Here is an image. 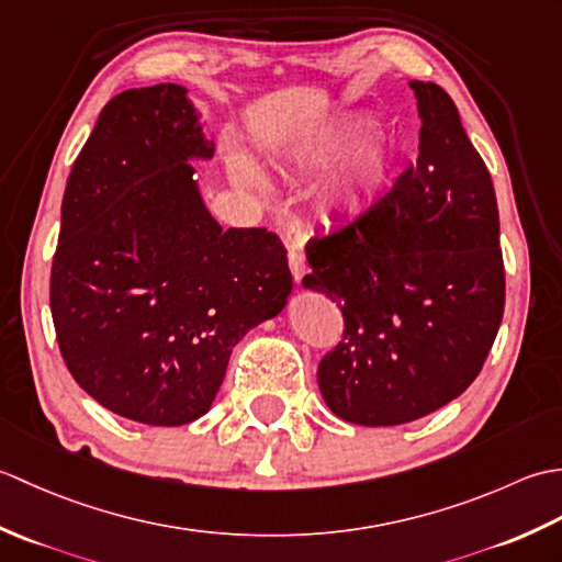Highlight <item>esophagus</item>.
I'll return each mask as SVG.
<instances>
[{
    "label": "esophagus",
    "instance_id": "1",
    "mask_svg": "<svg viewBox=\"0 0 562 562\" xmlns=\"http://www.w3.org/2000/svg\"><path fill=\"white\" fill-rule=\"evenodd\" d=\"M288 260H290V270H292V278H294V282H300L304 274H306V258H304V254L300 248H290V254H288Z\"/></svg>",
    "mask_w": 562,
    "mask_h": 562
}]
</instances>
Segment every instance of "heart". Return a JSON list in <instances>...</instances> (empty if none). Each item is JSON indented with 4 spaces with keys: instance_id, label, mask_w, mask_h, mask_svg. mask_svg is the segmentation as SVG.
Here are the masks:
<instances>
[{
    "instance_id": "obj_1",
    "label": "heart",
    "mask_w": 562,
    "mask_h": 562,
    "mask_svg": "<svg viewBox=\"0 0 562 562\" xmlns=\"http://www.w3.org/2000/svg\"><path fill=\"white\" fill-rule=\"evenodd\" d=\"M364 127V117H345V121L321 130L294 149L292 169L306 176L328 169ZM391 161L393 147L386 137L372 135L360 139L321 186L318 207L326 214L360 210L362 202L386 181Z\"/></svg>"
}]
</instances>
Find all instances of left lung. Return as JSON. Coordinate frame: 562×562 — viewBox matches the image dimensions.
Segmentation results:
<instances>
[{
  "mask_svg": "<svg viewBox=\"0 0 562 562\" xmlns=\"http://www.w3.org/2000/svg\"><path fill=\"white\" fill-rule=\"evenodd\" d=\"M420 154L384 198L306 244V290L338 302L318 389L345 423H413L473 384L505 312L495 188L449 93L411 81Z\"/></svg>",
  "mask_w": 562,
  "mask_h": 562,
  "instance_id": "8db88e82",
  "label": "left lung"
}]
</instances>
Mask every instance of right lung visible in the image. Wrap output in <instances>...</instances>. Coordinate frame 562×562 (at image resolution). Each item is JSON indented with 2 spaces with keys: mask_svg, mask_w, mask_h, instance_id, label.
<instances>
[{
  "mask_svg": "<svg viewBox=\"0 0 562 562\" xmlns=\"http://www.w3.org/2000/svg\"><path fill=\"white\" fill-rule=\"evenodd\" d=\"M178 83L105 103L71 166L50 312L77 384L127 420L176 427L210 411L234 345L292 292L268 229H222L188 159H210Z\"/></svg>",
  "mask_w": 562,
  "mask_h": 562,
  "instance_id": "obj_1",
  "label": "right lung"
}]
</instances>
